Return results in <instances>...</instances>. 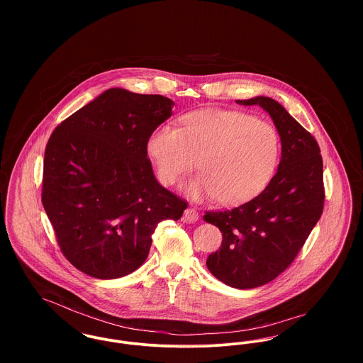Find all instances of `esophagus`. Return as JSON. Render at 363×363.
Segmentation results:
<instances>
[{
	"instance_id": "1",
	"label": "esophagus",
	"mask_w": 363,
	"mask_h": 363,
	"mask_svg": "<svg viewBox=\"0 0 363 363\" xmlns=\"http://www.w3.org/2000/svg\"><path fill=\"white\" fill-rule=\"evenodd\" d=\"M199 218H200V215H199V212H197V209H196V208H187V209L184 211L183 219H184L186 222L194 223V222H197V220H199Z\"/></svg>"
}]
</instances>
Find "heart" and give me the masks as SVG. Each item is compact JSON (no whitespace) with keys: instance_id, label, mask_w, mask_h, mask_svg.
<instances>
[{"instance_id":"b5f03b06","label":"heart","mask_w":363,"mask_h":363,"mask_svg":"<svg viewBox=\"0 0 363 363\" xmlns=\"http://www.w3.org/2000/svg\"><path fill=\"white\" fill-rule=\"evenodd\" d=\"M162 184L172 186L189 173L197 159L201 173L184 186L196 199L222 204L250 200L269 183L278 163L275 128L233 110H200L180 118V127L162 124L147 140Z\"/></svg>"}]
</instances>
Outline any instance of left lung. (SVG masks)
Returning <instances> with one entry per match:
<instances>
[{
    "label": "left lung",
    "mask_w": 363,
    "mask_h": 363,
    "mask_svg": "<svg viewBox=\"0 0 363 363\" xmlns=\"http://www.w3.org/2000/svg\"><path fill=\"white\" fill-rule=\"evenodd\" d=\"M281 138V162L268 186L253 200L223 211H207L223 240L207 259L208 269L238 289L257 288L285 271L311 235L324 207L323 159L314 137L277 101L257 96Z\"/></svg>",
    "instance_id": "obj_1"
}]
</instances>
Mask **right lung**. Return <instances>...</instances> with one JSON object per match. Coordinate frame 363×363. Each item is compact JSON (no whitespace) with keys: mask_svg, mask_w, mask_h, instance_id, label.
Wrapping results in <instances>:
<instances>
[{"mask_svg":"<svg viewBox=\"0 0 363 363\" xmlns=\"http://www.w3.org/2000/svg\"><path fill=\"white\" fill-rule=\"evenodd\" d=\"M174 102L111 88L65 118L45 152L42 203L61 253L99 279L135 271L159 222L187 201L162 187L147 152Z\"/></svg>","mask_w":363,"mask_h":363,"instance_id":"obj_1","label":"right lung"}]
</instances>
